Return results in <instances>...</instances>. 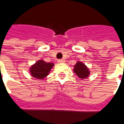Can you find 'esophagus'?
<instances>
[{
    "label": "esophagus",
    "mask_w": 124,
    "mask_h": 124,
    "mask_svg": "<svg viewBox=\"0 0 124 124\" xmlns=\"http://www.w3.org/2000/svg\"><path fill=\"white\" fill-rule=\"evenodd\" d=\"M57 62H58V63H64V62H65V60H64V59H58V60H57Z\"/></svg>",
    "instance_id": "34e87169"
}]
</instances>
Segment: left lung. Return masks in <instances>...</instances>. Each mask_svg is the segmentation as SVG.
<instances>
[{"label":"left lung","instance_id":"1","mask_svg":"<svg viewBox=\"0 0 124 124\" xmlns=\"http://www.w3.org/2000/svg\"><path fill=\"white\" fill-rule=\"evenodd\" d=\"M74 67V71L79 78L85 79L86 78L89 77V75L90 74L89 70L82 62L78 61Z\"/></svg>","mask_w":124,"mask_h":124}]
</instances>
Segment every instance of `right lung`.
<instances>
[{
	"instance_id": "1",
	"label": "right lung",
	"mask_w": 124,
	"mask_h": 124,
	"mask_svg": "<svg viewBox=\"0 0 124 124\" xmlns=\"http://www.w3.org/2000/svg\"><path fill=\"white\" fill-rule=\"evenodd\" d=\"M54 63H46L43 60H39L37 61L30 68L31 75L35 78L39 79H43L48 75L50 71L53 67Z\"/></svg>"
}]
</instances>
